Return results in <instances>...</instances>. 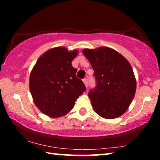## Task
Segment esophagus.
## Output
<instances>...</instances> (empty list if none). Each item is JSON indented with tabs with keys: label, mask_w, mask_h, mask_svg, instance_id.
Listing matches in <instances>:
<instances>
[{
	"label": "esophagus",
	"mask_w": 160,
	"mask_h": 160,
	"mask_svg": "<svg viewBox=\"0 0 160 160\" xmlns=\"http://www.w3.org/2000/svg\"><path fill=\"white\" fill-rule=\"evenodd\" d=\"M83 83L85 84V87L87 88V87H88V79H87V78H85V79L83 80Z\"/></svg>",
	"instance_id": "34e87169"
}]
</instances>
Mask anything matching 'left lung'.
Masks as SVG:
<instances>
[{
    "label": "left lung",
    "instance_id": "8db88e82",
    "mask_svg": "<svg viewBox=\"0 0 160 160\" xmlns=\"http://www.w3.org/2000/svg\"><path fill=\"white\" fill-rule=\"evenodd\" d=\"M82 53L90 63L97 80L95 89L88 92L94 111L107 119L123 115L136 90L131 65L120 53L107 47L84 48Z\"/></svg>",
    "mask_w": 160,
    "mask_h": 160
}]
</instances>
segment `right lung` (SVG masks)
<instances>
[{
	"label": "right lung",
	"mask_w": 160,
	"mask_h": 160,
	"mask_svg": "<svg viewBox=\"0 0 160 160\" xmlns=\"http://www.w3.org/2000/svg\"><path fill=\"white\" fill-rule=\"evenodd\" d=\"M78 50L52 48L38 58L29 75V90L34 104L42 113L55 118L66 115L86 90L76 78L72 61Z\"/></svg>",
	"instance_id": "obj_1"
}]
</instances>
